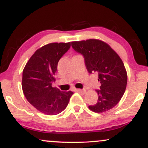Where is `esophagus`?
I'll use <instances>...</instances> for the list:
<instances>
[{"label":"esophagus","instance_id":"esophagus-1","mask_svg":"<svg viewBox=\"0 0 148 148\" xmlns=\"http://www.w3.org/2000/svg\"><path fill=\"white\" fill-rule=\"evenodd\" d=\"M76 92H80V93H82V94H85L86 93V90H81V89H76L75 90Z\"/></svg>","mask_w":148,"mask_h":148}]
</instances>
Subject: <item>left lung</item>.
Listing matches in <instances>:
<instances>
[{"label": "left lung", "instance_id": "1", "mask_svg": "<svg viewBox=\"0 0 148 148\" xmlns=\"http://www.w3.org/2000/svg\"><path fill=\"white\" fill-rule=\"evenodd\" d=\"M72 48L84 57L88 72L98 74L101 84L97 90L98 100L88 108L103 113L117 105L123 97L127 83V74L123 60L106 42L95 39L72 42Z\"/></svg>", "mask_w": 148, "mask_h": 148}]
</instances>
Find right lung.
<instances>
[{"instance_id":"right-lung-1","label":"right lung","mask_w":148,"mask_h":148,"mask_svg":"<svg viewBox=\"0 0 148 148\" xmlns=\"http://www.w3.org/2000/svg\"><path fill=\"white\" fill-rule=\"evenodd\" d=\"M70 42L50 43L37 49L25 64L22 76L23 94L30 104L46 115L63 111L73 95L52 87L58 63L70 48Z\"/></svg>"}]
</instances>
